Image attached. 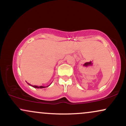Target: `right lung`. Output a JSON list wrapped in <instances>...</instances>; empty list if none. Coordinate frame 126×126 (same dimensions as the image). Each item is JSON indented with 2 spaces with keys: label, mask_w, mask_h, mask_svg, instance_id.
<instances>
[{
  "label": "right lung",
  "mask_w": 126,
  "mask_h": 126,
  "mask_svg": "<svg viewBox=\"0 0 126 126\" xmlns=\"http://www.w3.org/2000/svg\"><path fill=\"white\" fill-rule=\"evenodd\" d=\"M28 84H29L30 85L32 86V87H34V88H45V87H48V86H47V87H44V86H37V85H31V84H28Z\"/></svg>",
  "instance_id": "obj_1"
}]
</instances>
